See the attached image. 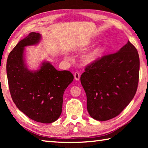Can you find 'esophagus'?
<instances>
[{
    "mask_svg": "<svg viewBox=\"0 0 148 148\" xmlns=\"http://www.w3.org/2000/svg\"><path fill=\"white\" fill-rule=\"evenodd\" d=\"M74 79L76 81H79L80 79V74H79V72H75L74 73Z\"/></svg>",
    "mask_w": 148,
    "mask_h": 148,
    "instance_id": "esophagus-1",
    "label": "esophagus"
}]
</instances>
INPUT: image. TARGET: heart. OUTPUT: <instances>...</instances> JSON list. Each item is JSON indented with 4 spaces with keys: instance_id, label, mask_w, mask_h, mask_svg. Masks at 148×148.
<instances>
[{
    "instance_id": "heart-1",
    "label": "heart",
    "mask_w": 148,
    "mask_h": 148,
    "mask_svg": "<svg viewBox=\"0 0 148 148\" xmlns=\"http://www.w3.org/2000/svg\"><path fill=\"white\" fill-rule=\"evenodd\" d=\"M104 48L102 46H98L94 48L92 51L84 56V60L86 63H92L95 62L102 54Z\"/></svg>"
}]
</instances>
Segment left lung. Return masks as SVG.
<instances>
[{
    "label": "left lung",
    "mask_w": 148,
    "mask_h": 148,
    "mask_svg": "<svg viewBox=\"0 0 148 148\" xmlns=\"http://www.w3.org/2000/svg\"><path fill=\"white\" fill-rule=\"evenodd\" d=\"M139 65L137 50L128 40L118 52L86 66L80 79L91 117L109 120L129 104L137 89Z\"/></svg>",
    "instance_id": "obj_1"
}]
</instances>
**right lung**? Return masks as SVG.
Here are the masks:
<instances>
[{
	"label": "right lung",
	"instance_id": "add662e5",
	"mask_svg": "<svg viewBox=\"0 0 148 148\" xmlns=\"http://www.w3.org/2000/svg\"><path fill=\"white\" fill-rule=\"evenodd\" d=\"M40 39L39 33L31 32L20 40L9 53L6 71L11 98L19 110L32 120L51 123L61 114L64 93L74 76L49 62H43L39 70L28 69L25 47L37 45Z\"/></svg>",
	"mask_w": 148,
	"mask_h": 148
}]
</instances>
